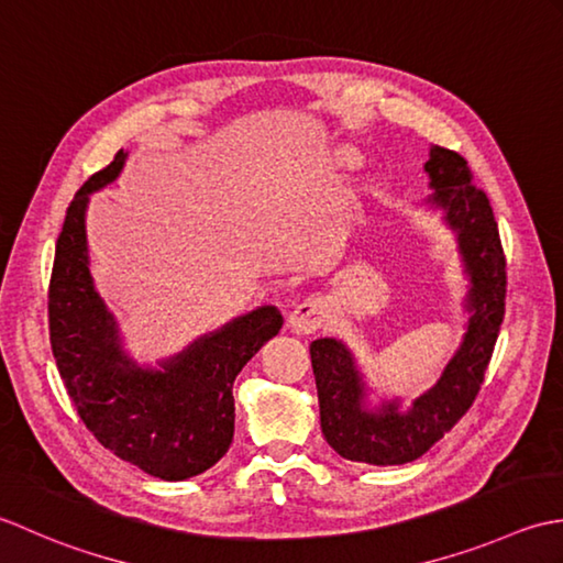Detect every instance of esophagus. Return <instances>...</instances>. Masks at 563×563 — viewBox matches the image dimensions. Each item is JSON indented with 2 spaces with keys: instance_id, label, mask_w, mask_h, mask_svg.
Listing matches in <instances>:
<instances>
[{
  "instance_id": "1",
  "label": "esophagus",
  "mask_w": 563,
  "mask_h": 563,
  "mask_svg": "<svg viewBox=\"0 0 563 563\" xmlns=\"http://www.w3.org/2000/svg\"><path fill=\"white\" fill-rule=\"evenodd\" d=\"M325 318H328V303L323 298H306L303 303H298L289 313L286 325H289V330L296 332V335H311V332H316L325 323Z\"/></svg>"
}]
</instances>
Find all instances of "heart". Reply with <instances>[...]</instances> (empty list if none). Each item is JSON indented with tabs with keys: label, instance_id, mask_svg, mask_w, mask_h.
I'll return each instance as SVG.
<instances>
[{
	"label": "heart",
	"instance_id": "1",
	"mask_svg": "<svg viewBox=\"0 0 563 563\" xmlns=\"http://www.w3.org/2000/svg\"><path fill=\"white\" fill-rule=\"evenodd\" d=\"M347 155H338V165H347Z\"/></svg>",
	"mask_w": 563,
	"mask_h": 563
}]
</instances>
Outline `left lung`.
<instances>
[{
	"label": "left lung",
	"mask_w": 563,
	"mask_h": 563,
	"mask_svg": "<svg viewBox=\"0 0 563 563\" xmlns=\"http://www.w3.org/2000/svg\"><path fill=\"white\" fill-rule=\"evenodd\" d=\"M426 175L432 189L426 206L440 211L454 233L468 282L466 332L438 384L406 410L398 398L369 404L372 388L345 342H311L320 428L332 450L350 462L408 464L440 442L472 408L506 316V257L488 197L472 185L466 159L446 147H430Z\"/></svg>",
	"instance_id": "obj_1"
}]
</instances>
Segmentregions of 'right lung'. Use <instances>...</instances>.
<instances>
[{"instance_id":"obj_1","label":"right lung","mask_w":563,"mask_h":563,"mask_svg":"<svg viewBox=\"0 0 563 563\" xmlns=\"http://www.w3.org/2000/svg\"><path fill=\"white\" fill-rule=\"evenodd\" d=\"M125 157L119 151L67 206L48 289L51 347L79 418L107 450L155 478L185 481L228 452L235 376L277 335L284 318L277 306H260L157 366L137 364L125 352L89 272L85 225L89 197L121 175Z\"/></svg>"}]
</instances>
